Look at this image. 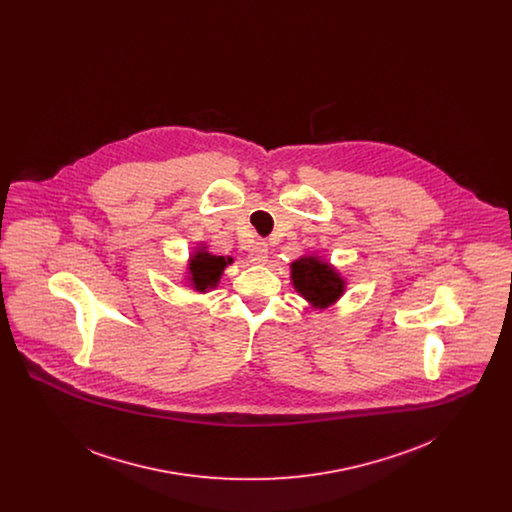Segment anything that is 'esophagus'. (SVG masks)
Segmentation results:
<instances>
[{
  "label": "esophagus",
  "instance_id": "esophagus-1",
  "mask_svg": "<svg viewBox=\"0 0 512 512\" xmlns=\"http://www.w3.org/2000/svg\"><path fill=\"white\" fill-rule=\"evenodd\" d=\"M249 259H251V263H255V265L267 263L268 245L265 244V242H255V245H253L251 251H249Z\"/></svg>",
  "mask_w": 512,
  "mask_h": 512
}]
</instances>
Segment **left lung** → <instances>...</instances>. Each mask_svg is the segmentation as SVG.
<instances>
[{
  "instance_id": "8db88e82",
  "label": "left lung",
  "mask_w": 512,
  "mask_h": 512,
  "mask_svg": "<svg viewBox=\"0 0 512 512\" xmlns=\"http://www.w3.org/2000/svg\"><path fill=\"white\" fill-rule=\"evenodd\" d=\"M292 282L295 292L318 309L332 305L345 288L340 274L313 255L301 257L292 263Z\"/></svg>"
}]
</instances>
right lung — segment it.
Here are the masks:
<instances>
[{"instance_id":"right-lung-1","label":"right lung","mask_w":512,"mask_h":512,"mask_svg":"<svg viewBox=\"0 0 512 512\" xmlns=\"http://www.w3.org/2000/svg\"><path fill=\"white\" fill-rule=\"evenodd\" d=\"M232 259L230 257H217L211 255L205 249H197L192 259H190V272H188V282L190 286L197 292H209L211 288H215L219 284L220 274L230 265Z\"/></svg>"}]
</instances>
